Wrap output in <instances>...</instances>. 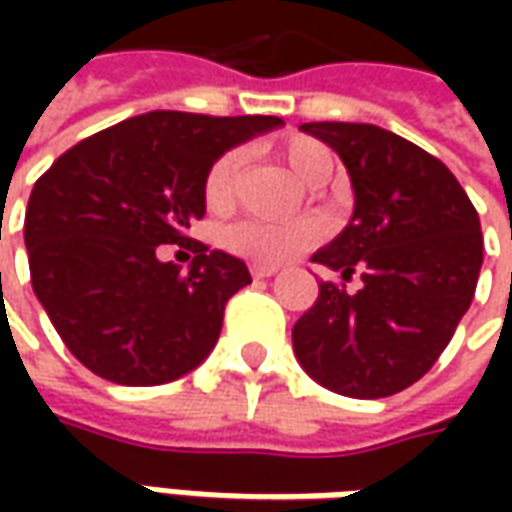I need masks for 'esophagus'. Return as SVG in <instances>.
<instances>
[{"label":"esophagus","instance_id":"obj_1","mask_svg":"<svg viewBox=\"0 0 512 512\" xmlns=\"http://www.w3.org/2000/svg\"><path fill=\"white\" fill-rule=\"evenodd\" d=\"M279 273V267L276 265H265V262H253L250 265V276L253 279H267V276H276Z\"/></svg>","mask_w":512,"mask_h":512}]
</instances>
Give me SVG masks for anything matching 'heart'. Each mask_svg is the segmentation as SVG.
<instances>
[{
  "label": "heart",
  "mask_w": 512,
  "mask_h": 512,
  "mask_svg": "<svg viewBox=\"0 0 512 512\" xmlns=\"http://www.w3.org/2000/svg\"><path fill=\"white\" fill-rule=\"evenodd\" d=\"M287 170L302 182L310 185L322 170L333 165L330 150L307 136H293L282 148ZM242 165H245V153L242 150H227L222 153L205 176V205L213 213H227L239 199V179H242ZM322 239V225L313 219L302 222H239V225L227 227L225 245L236 253H242L247 259L265 262V265H279L293 259L296 253H302L307 247H313Z\"/></svg>",
  "instance_id": "obj_1"
}]
</instances>
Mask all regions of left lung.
<instances>
[{
	"mask_svg": "<svg viewBox=\"0 0 512 512\" xmlns=\"http://www.w3.org/2000/svg\"><path fill=\"white\" fill-rule=\"evenodd\" d=\"M339 153L353 216L313 253L359 290L319 282V299L293 325V350L310 379L350 399H384L442 356L473 302L484 239L479 213L436 156L390 130L307 122Z\"/></svg>",
	"mask_w": 512,
	"mask_h": 512,
	"instance_id": "8db88e82",
	"label": "left lung"
}]
</instances>
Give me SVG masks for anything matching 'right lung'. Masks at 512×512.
<instances>
[{"instance_id": "add662e5", "label": "right lung", "mask_w": 512, "mask_h": 512, "mask_svg": "<svg viewBox=\"0 0 512 512\" xmlns=\"http://www.w3.org/2000/svg\"><path fill=\"white\" fill-rule=\"evenodd\" d=\"M279 116L153 110L99 130L33 185L25 213L30 285L68 350L128 387L190 373L216 347L242 259L187 236L205 216V176L225 150L282 128ZM194 250L187 271L156 246Z\"/></svg>"}]
</instances>
